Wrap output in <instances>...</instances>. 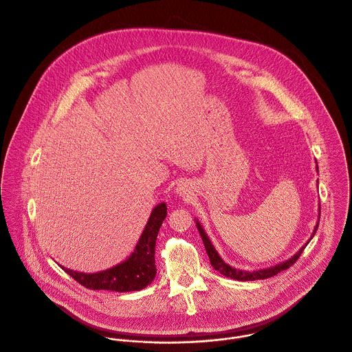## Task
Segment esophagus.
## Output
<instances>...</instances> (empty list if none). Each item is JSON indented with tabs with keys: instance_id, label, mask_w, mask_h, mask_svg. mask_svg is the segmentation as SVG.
I'll return each instance as SVG.
<instances>
[{
	"instance_id": "1",
	"label": "esophagus",
	"mask_w": 352,
	"mask_h": 352,
	"mask_svg": "<svg viewBox=\"0 0 352 352\" xmlns=\"http://www.w3.org/2000/svg\"><path fill=\"white\" fill-rule=\"evenodd\" d=\"M176 194L179 195V197H188V194H190V190H188V186L186 184V183H180V184H177V187H176Z\"/></svg>"
}]
</instances>
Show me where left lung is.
Segmentation results:
<instances>
[{
  "instance_id": "obj_1",
  "label": "left lung",
  "mask_w": 352,
  "mask_h": 352,
  "mask_svg": "<svg viewBox=\"0 0 352 352\" xmlns=\"http://www.w3.org/2000/svg\"><path fill=\"white\" fill-rule=\"evenodd\" d=\"M317 172H318V165H317ZM320 214H321V209H320ZM320 214H318V217H320ZM195 223H197V228H198V231H199V234H201V237H202V241H204V244H205V248H206V252H208V255H209V259H210L212 266H213L216 270H219L223 276L230 277V278H234V280H239V281L265 280V278H269V277H272V276H276V274L280 273L281 270H285V269H288L289 266H292V265L298 261V258L300 256V254H302V251L305 250V247L309 244V241L313 239V236L317 232L318 224H320V221H318L317 226H316V228H314V231H313V234L310 236V239H309V240L305 243V245L300 247V250H299L294 256H291L289 259H287V261H284V262H280V263H277V265H274V266L266 267V269H259V270H254V272H245V270L234 269L231 265L226 263L224 259H223V258L219 255V252L216 251V248H214L212 240L209 239V236L205 232V230H204V227L201 226V223L198 221V219L195 220Z\"/></svg>"
}]
</instances>
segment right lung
Returning <instances> with one entry per match:
<instances>
[{
	"label": "right lung",
	"mask_w": 352,
	"mask_h": 352,
	"mask_svg": "<svg viewBox=\"0 0 352 352\" xmlns=\"http://www.w3.org/2000/svg\"><path fill=\"white\" fill-rule=\"evenodd\" d=\"M165 217L166 204L162 202L153 209L132 254L113 267L96 273H82L60 266L74 280L89 289H107L115 292L140 291L151 284L157 274L154 261L155 240Z\"/></svg>",
	"instance_id": "1"
}]
</instances>
